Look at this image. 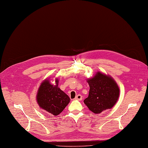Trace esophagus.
Wrapping results in <instances>:
<instances>
[{
	"mask_svg": "<svg viewBox=\"0 0 148 148\" xmlns=\"http://www.w3.org/2000/svg\"><path fill=\"white\" fill-rule=\"evenodd\" d=\"M75 99L78 101H81L82 99V96L81 95V94H78V95H77L76 97H75Z\"/></svg>",
	"mask_w": 148,
	"mask_h": 148,
	"instance_id": "34e87169",
	"label": "esophagus"
}]
</instances>
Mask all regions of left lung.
I'll list each match as a JSON object with an SVG mask.
<instances>
[{
	"label": "left lung",
	"instance_id": "obj_1",
	"mask_svg": "<svg viewBox=\"0 0 148 148\" xmlns=\"http://www.w3.org/2000/svg\"><path fill=\"white\" fill-rule=\"evenodd\" d=\"M87 82L90 89L84 103L90 111L99 114L114 106L119 96V88L113 78L97 72Z\"/></svg>",
	"mask_w": 148,
	"mask_h": 148
}]
</instances>
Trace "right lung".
<instances>
[{
  "mask_svg": "<svg viewBox=\"0 0 148 148\" xmlns=\"http://www.w3.org/2000/svg\"><path fill=\"white\" fill-rule=\"evenodd\" d=\"M59 80L56 79V85L50 84L49 79L41 83L37 94V102L40 108L57 116L69 103L70 98L58 88Z\"/></svg>",
  "mask_w": 148,
  "mask_h": 148,
  "instance_id": "right-lung-1",
  "label": "right lung"
}]
</instances>
